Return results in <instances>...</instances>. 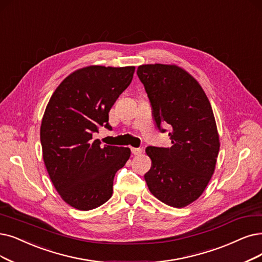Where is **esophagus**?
I'll return each instance as SVG.
<instances>
[{"label":"esophagus","instance_id":"34e87169","mask_svg":"<svg viewBox=\"0 0 262 262\" xmlns=\"http://www.w3.org/2000/svg\"><path fill=\"white\" fill-rule=\"evenodd\" d=\"M131 151L134 156H139L143 152V149L142 148H131Z\"/></svg>","mask_w":262,"mask_h":262}]
</instances>
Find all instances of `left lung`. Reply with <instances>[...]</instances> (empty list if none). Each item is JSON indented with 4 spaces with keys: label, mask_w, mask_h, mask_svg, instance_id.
I'll return each instance as SVG.
<instances>
[{
    "label": "left lung",
    "mask_w": 262,
    "mask_h": 262,
    "mask_svg": "<svg viewBox=\"0 0 262 262\" xmlns=\"http://www.w3.org/2000/svg\"><path fill=\"white\" fill-rule=\"evenodd\" d=\"M157 128L169 127L171 147L148 146L151 159L145 181L150 192L173 207H185L200 196L214 173L219 135L211 103L199 82L176 66L138 68Z\"/></svg>",
    "instance_id": "8db88e82"
}]
</instances>
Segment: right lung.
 Here are the masks:
<instances>
[{
	"mask_svg": "<svg viewBox=\"0 0 262 262\" xmlns=\"http://www.w3.org/2000/svg\"><path fill=\"white\" fill-rule=\"evenodd\" d=\"M134 67L90 66L73 72L52 93L40 124V144L50 180L61 198L80 211L93 210L113 194L116 172L130 158L128 147L92 140L112 130L108 113L131 83Z\"/></svg>",
	"mask_w": 262,
	"mask_h": 262,
	"instance_id": "right-lung-1",
	"label": "right lung"
}]
</instances>
